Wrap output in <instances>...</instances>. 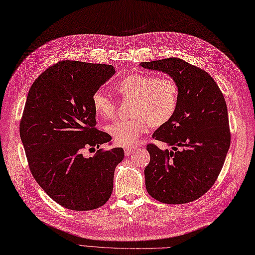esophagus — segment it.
Instances as JSON below:
<instances>
[{
    "mask_svg": "<svg viewBox=\"0 0 255 255\" xmlns=\"http://www.w3.org/2000/svg\"><path fill=\"white\" fill-rule=\"evenodd\" d=\"M135 148H133V147H127L126 149H124V152H126V156H129V154H132L135 150H134Z\"/></svg>",
    "mask_w": 255,
    "mask_h": 255,
    "instance_id": "obj_1",
    "label": "esophagus"
}]
</instances>
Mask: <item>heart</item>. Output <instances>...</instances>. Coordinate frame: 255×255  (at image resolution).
I'll list each match as a JSON object with an SVG mask.
<instances>
[{
  "mask_svg": "<svg viewBox=\"0 0 255 255\" xmlns=\"http://www.w3.org/2000/svg\"><path fill=\"white\" fill-rule=\"evenodd\" d=\"M116 90L122 98H133L131 119H119L111 123L107 131L117 144L131 146L142 134L149 131L151 124L160 127L172 119L178 105V88L169 77L152 74H131L116 84ZM95 114L102 119H113L117 105L113 97L102 91L92 95Z\"/></svg>",
  "mask_w": 255,
  "mask_h": 255,
  "instance_id": "b5f03b06",
  "label": "heart"
}]
</instances>
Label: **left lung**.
<instances>
[{
	"mask_svg": "<svg viewBox=\"0 0 255 255\" xmlns=\"http://www.w3.org/2000/svg\"><path fill=\"white\" fill-rule=\"evenodd\" d=\"M145 69L166 73L178 88V105L170 121L152 137L171 146L147 145L145 169L148 194L167 204L197 200L212 187L231 146L227 106L208 72L179 58L140 63Z\"/></svg>",
	"mask_w": 255,
	"mask_h": 255,
	"instance_id": "8db88e82",
	"label": "left lung"
}]
</instances>
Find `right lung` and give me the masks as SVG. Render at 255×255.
Instances as JSON below:
<instances>
[{
  "label": "right lung",
  "mask_w": 255,
  "mask_h": 255,
  "mask_svg": "<svg viewBox=\"0 0 255 255\" xmlns=\"http://www.w3.org/2000/svg\"><path fill=\"white\" fill-rule=\"evenodd\" d=\"M116 73L114 66L63 60L31 86L19 126L30 171L40 187L66 209L89 211L104 206L114 188L122 148L83 149L109 142L95 128L92 95Z\"/></svg>",
  "instance_id": "obj_1"
}]
</instances>
